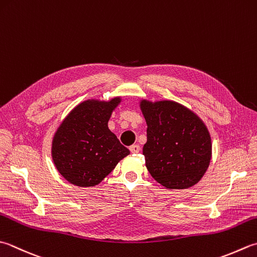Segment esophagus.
Masks as SVG:
<instances>
[{"mask_svg":"<svg viewBox=\"0 0 257 257\" xmlns=\"http://www.w3.org/2000/svg\"><path fill=\"white\" fill-rule=\"evenodd\" d=\"M129 149L133 154H138L140 152V146L139 145H133V146H130Z\"/></svg>","mask_w":257,"mask_h":257,"instance_id":"1","label":"esophagus"}]
</instances>
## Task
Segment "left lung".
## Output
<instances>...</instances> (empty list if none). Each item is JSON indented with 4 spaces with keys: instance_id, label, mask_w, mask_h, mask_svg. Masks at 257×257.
Returning a JSON list of instances; mask_svg holds the SVG:
<instances>
[{
    "instance_id": "left-lung-1",
    "label": "left lung",
    "mask_w": 257,
    "mask_h": 257,
    "mask_svg": "<svg viewBox=\"0 0 257 257\" xmlns=\"http://www.w3.org/2000/svg\"><path fill=\"white\" fill-rule=\"evenodd\" d=\"M147 123L143 154L153 178L167 189H186L203 178L212 158L206 124L185 105L170 100H140Z\"/></svg>"
}]
</instances>
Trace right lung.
<instances>
[{
    "instance_id": "add662e5",
    "label": "right lung",
    "mask_w": 257,
    "mask_h": 257,
    "mask_svg": "<svg viewBox=\"0 0 257 257\" xmlns=\"http://www.w3.org/2000/svg\"><path fill=\"white\" fill-rule=\"evenodd\" d=\"M121 102L89 99L74 107L55 132L51 155L62 177L79 187H93L130 154L108 128L113 110Z\"/></svg>"
}]
</instances>
